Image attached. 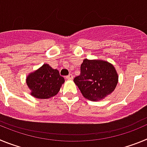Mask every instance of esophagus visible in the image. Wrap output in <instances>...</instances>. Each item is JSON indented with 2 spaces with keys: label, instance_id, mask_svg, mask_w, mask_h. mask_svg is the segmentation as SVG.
<instances>
[{
  "label": "esophagus",
  "instance_id": "obj_1",
  "mask_svg": "<svg viewBox=\"0 0 147 147\" xmlns=\"http://www.w3.org/2000/svg\"><path fill=\"white\" fill-rule=\"evenodd\" d=\"M73 78H74V76H73L72 74H69V75H67V76H66V79H67V80H73Z\"/></svg>",
  "mask_w": 147,
  "mask_h": 147
}]
</instances>
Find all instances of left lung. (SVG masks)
Masks as SVG:
<instances>
[{
	"instance_id": "1",
	"label": "left lung",
	"mask_w": 147,
	"mask_h": 147,
	"mask_svg": "<svg viewBox=\"0 0 147 147\" xmlns=\"http://www.w3.org/2000/svg\"><path fill=\"white\" fill-rule=\"evenodd\" d=\"M80 71V74L74 79V82L83 96L90 101L102 99L117 85L119 76L115 67L106 61L85 59Z\"/></svg>"
}]
</instances>
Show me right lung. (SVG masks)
<instances>
[{
	"instance_id": "obj_1",
	"label": "right lung",
	"mask_w": 147,
	"mask_h": 147,
	"mask_svg": "<svg viewBox=\"0 0 147 147\" xmlns=\"http://www.w3.org/2000/svg\"><path fill=\"white\" fill-rule=\"evenodd\" d=\"M64 82V78L60 76L58 70L53 69L48 64H44L30 74L26 79L27 85L32 90L31 95L42 99L56 96Z\"/></svg>"
}]
</instances>
